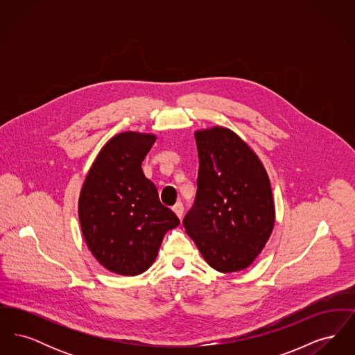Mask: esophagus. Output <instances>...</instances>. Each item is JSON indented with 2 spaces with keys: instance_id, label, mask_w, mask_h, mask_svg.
I'll list each match as a JSON object with an SVG mask.
<instances>
[{
  "instance_id": "esophagus-1",
  "label": "esophagus",
  "mask_w": 355,
  "mask_h": 355,
  "mask_svg": "<svg viewBox=\"0 0 355 355\" xmlns=\"http://www.w3.org/2000/svg\"><path fill=\"white\" fill-rule=\"evenodd\" d=\"M173 211L175 213V216L181 220L182 218V214H184V205L181 202H177L173 206Z\"/></svg>"
}]
</instances>
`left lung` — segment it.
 Instances as JSON below:
<instances>
[{
  "label": "left lung",
  "mask_w": 355,
  "mask_h": 355,
  "mask_svg": "<svg viewBox=\"0 0 355 355\" xmlns=\"http://www.w3.org/2000/svg\"><path fill=\"white\" fill-rule=\"evenodd\" d=\"M200 158L197 197L186 233L214 270L248 269L275 223L270 180L257 153L225 126L194 132Z\"/></svg>",
  "instance_id": "obj_1"
}]
</instances>
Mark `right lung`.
Returning a JSON list of instances; mask_svg holds the SVG:
<instances>
[{
	"label": "right lung",
	"instance_id": "add662e5",
	"mask_svg": "<svg viewBox=\"0 0 355 355\" xmlns=\"http://www.w3.org/2000/svg\"><path fill=\"white\" fill-rule=\"evenodd\" d=\"M157 135L123 132L112 137L85 177L78 218L85 242L106 270L135 277L155 261L165 234L180 225L159 202L142 161Z\"/></svg>",
	"mask_w": 355,
	"mask_h": 355
}]
</instances>
